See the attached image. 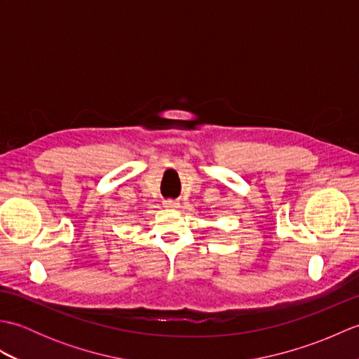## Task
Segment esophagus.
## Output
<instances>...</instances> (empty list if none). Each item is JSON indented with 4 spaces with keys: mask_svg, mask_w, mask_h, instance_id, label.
Wrapping results in <instances>:
<instances>
[{
    "mask_svg": "<svg viewBox=\"0 0 359 359\" xmlns=\"http://www.w3.org/2000/svg\"><path fill=\"white\" fill-rule=\"evenodd\" d=\"M163 205L166 208H179V202H175V201H171V199H168V201H165L163 202Z\"/></svg>",
    "mask_w": 359,
    "mask_h": 359,
    "instance_id": "esophagus-1",
    "label": "esophagus"
}]
</instances>
